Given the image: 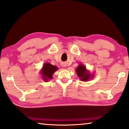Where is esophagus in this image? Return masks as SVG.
Listing matches in <instances>:
<instances>
[{
  "label": "esophagus",
  "instance_id": "esophagus-1",
  "mask_svg": "<svg viewBox=\"0 0 129 129\" xmlns=\"http://www.w3.org/2000/svg\"><path fill=\"white\" fill-rule=\"evenodd\" d=\"M62 66H63V67H65V66H66V65H65V64H63V65H62Z\"/></svg>",
  "mask_w": 129,
  "mask_h": 129
}]
</instances>
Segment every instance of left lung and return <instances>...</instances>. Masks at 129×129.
I'll return each mask as SVG.
<instances>
[{
	"instance_id": "8db88e82",
	"label": "left lung",
	"mask_w": 129,
	"mask_h": 129,
	"mask_svg": "<svg viewBox=\"0 0 129 129\" xmlns=\"http://www.w3.org/2000/svg\"><path fill=\"white\" fill-rule=\"evenodd\" d=\"M76 73L79 77L80 80L82 81H88L94 77V74L91 73L90 72L86 69V67L84 64H80L76 69Z\"/></svg>"
}]
</instances>
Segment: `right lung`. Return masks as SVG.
<instances>
[{"mask_svg":"<svg viewBox=\"0 0 129 129\" xmlns=\"http://www.w3.org/2000/svg\"><path fill=\"white\" fill-rule=\"evenodd\" d=\"M58 68L50 64L49 62H45L42 68L40 71L41 78L45 82H47L53 78V75L57 71Z\"/></svg>","mask_w":129,"mask_h":129,"instance_id":"obj_1","label":"right lung"}]
</instances>
